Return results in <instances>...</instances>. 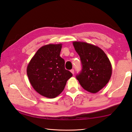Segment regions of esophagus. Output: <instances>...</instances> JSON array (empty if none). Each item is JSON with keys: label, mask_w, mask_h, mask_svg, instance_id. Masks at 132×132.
I'll list each match as a JSON object with an SVG mask.
<instances>
[{"label": "esophagus", "mask_w": 132, "mask_h": 132, "mask_svg": "<svg viewBox=\"0 0 132 132\" xmlns=\"http://www.w3.org/2000/svg\"><path fill=\"white\" fill-rule=\"evenodd\" d=\"M71 71V73H72V74H74V73H75V71H74V69H71V71Z\"/></svg>", "instance_id": "34e87169"}]
</instances>
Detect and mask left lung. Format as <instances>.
<instances>
[{"mask_svg":"<svg viewBox=\"0 0 132 132\" xmlns=\"http://www.w3.org/2000/svg\"><path fill=\"white\" fill-rule=\"evenodd\" d=\"M80 56L82 69L76 76L81 87L88 92L96 93L102 89L111 79L112 67L103 50L84 42H73Z\"/></svg>","mask_w":132,"mask_h":132,"instance_id":"left-lung-1","label":"left lung"}]
</instances>
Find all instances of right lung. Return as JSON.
I'll list each match as a JSON object with an SVG mask.
<instances>
[{"label": "right lung", "instance_id": "obj_1", "mask_svg": "<svg viewBox=\"0 0 132 132\" xmlns=\"http://www.w3.org/2000/svg\"><path fill=\"white\" fill-rule=\"evenodd\" d=\"M62 44H49L37 50L31 59L27 74L36 92L53 98L63 92L72 74L65 69V61L60 56Z\"/></svg>", "mask_w": 132, "mask_h": 132}]
</instances>
